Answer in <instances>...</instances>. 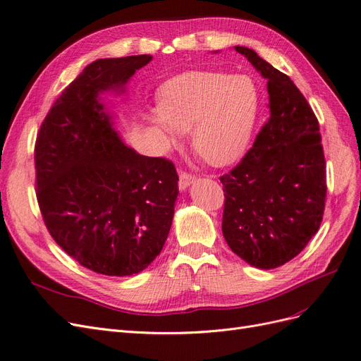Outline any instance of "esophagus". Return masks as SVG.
Returning <instances> with one entry per match:
<instances>
[{
  "instance_id": "esophagus-1",
  "label": "esophagus",
  "mask_w": 361,
  "mask_h": 361,
  "mask_svg": "<svg viewBox=\"0 0 361 361\" xmlns=\"http://www.w3.org/2000/svg\"><path fill=\"white\" fill-rule=\"evenodd\" d=\"M196 180L195 176H192V173H188V172H181L180 173V180H178V188L181 192L188 190V188L190 184H193Z\"/></svg>"
}]
</instances>
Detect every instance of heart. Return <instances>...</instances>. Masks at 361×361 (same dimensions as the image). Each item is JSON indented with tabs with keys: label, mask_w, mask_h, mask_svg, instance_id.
Segmentation results:
<instances>
[{
	"label": "heart",
	"mask_w": 361,
	"mask_h": 361,
	"mask_svg": "<svg viewBox=\"0 0 361 361\" xmlns=\"http://www.w3.org/2000/svg\"><path fill=\"white\" fill-rule=\"evenodd\" d=\"M259 112L252 78L193 71L172 78L157 91V109L144 118L157 148L169 151L190 132L195 153L213 166L234 164L247 149Z\"/></svg>",
	"instance_id": "heart-1"
}]
</instances>
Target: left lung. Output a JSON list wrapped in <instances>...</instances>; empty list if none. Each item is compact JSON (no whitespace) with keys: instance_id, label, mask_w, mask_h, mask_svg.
<instances>
[{"instance_id":"1","label":"left lung","mask_w":361,"mask_h":361,"mask_svg":"<svg viewBox=\"0 0 361 361\" xmlns=\"http://www.w3.org/2000/svg\"><path fill=\"white\" fill-rule=\"evenodd\" d=\"M235 51L267 79L270 118L240 164L220 178L222 232L235 255L261 270L290 261L322 222L325 160L319 124L289 76L246 46Z\"/></svg>"}]
</instances>
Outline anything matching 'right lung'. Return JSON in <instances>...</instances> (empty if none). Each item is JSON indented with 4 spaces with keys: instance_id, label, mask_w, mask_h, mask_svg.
<instances>
[{
    "instance_id": "add662e5",
    "label": "right lung",
    "mask_w": 361,
    "mask_h": 361,
    "mask_svg": "<svg viewBox=\"0 0 361 361\" xmlns=\"http://www.w3.org/2000/svg\"><path fill=\"white\" fill-rule=\"evenodd\" d=\"M151 60L133 55L88 64L52 104L36 141L46 228L68 257L104 276L145 270L164 249L176 210V166L127 147L103 99L124 94Z\"/></svg>"
}]
</instances>
